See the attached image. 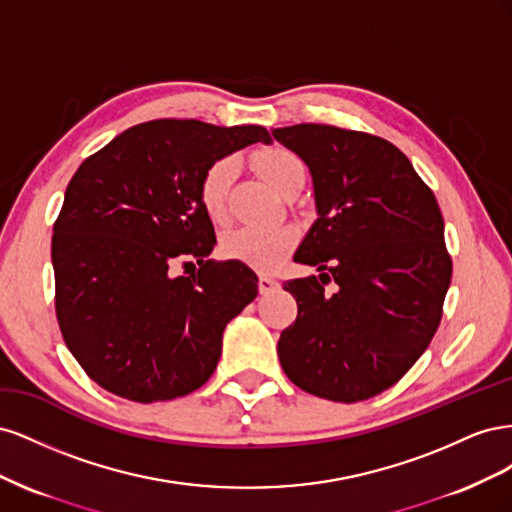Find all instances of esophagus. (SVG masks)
Here are the masks:
<instances>
[{
    "label": "esophagus",
    "instance_id": "34e87169",
    "mask_svg": "<svg viewBox=\"0 0 512 512\" xmlns=\"http://www.w3.org/2000/svg\"><path fill=\"white\" fill-rule=\"evenodd\" d=\"M277 288V282L273 280V277H267V275H262L260 277V282H258V290H260V294H269L271 290H275Z\"/></svg>",
    "mask_w": 512,
    "mask_h": 512
}]
</instances>
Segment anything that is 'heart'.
Segmentation results:
<instances>
[{
	"mask_svg": "<svg viewBox=\"0 0 512 512\" xmlns=\"http://www.w3.org/2000/svg\"><path fill=\"white\" fill-rule=\"evenodd\" d=\"M258 173L282 194L292 183L305 179V164L286 147H267L256 153ZM235 175V160L220 158L211 162L198 179V200L215 224L226 218V196ZM297 243V232L290 226H247L232 230L222 239V254L262 271L273 269Z\"/></svg>",
	"mask_w": 512,
	"mask_h": 512,
	"instance_id": "obj_1",
	"label": "heart"
}]
</instances>
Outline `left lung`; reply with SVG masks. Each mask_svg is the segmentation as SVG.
Listing matches in <instances>:
<instances>
[{"label": "left lung", "mask_w": 512, "mask_h": 512, "mask_svg": "<svg viewBox=\"0 0 512 512\" xmlns=\"http://www.w3.org/2000/svg\"><path fill=\"white\" fill-rule=\"evenodd\" d=\"M312 170L320 218L288 280L299 316L277 342L286 376L322 399L354 404L391 389L442 320L453 260L429 185L380 136L324 123L273 130Z\"/></svg>", "instance_id": "obj_1"}]
</instances>
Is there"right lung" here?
Instances as JSON below:
<instances>
[{"instance_id": "right-lung-1", "label": "right lung", "mask_w": 512, "mask_h": 512, "mask_svg": "<svg viewBox=\"0 0 512 512\" xmlns=\"http://www.w3.org/2000/svg\"><path fill=\"white\" fill-rule=\"evenodd\" d=\"M271 143L262 126L153 119L89 156L53 224L55 316L68 350L108 393L151 404L203 386L230 318L258 294L237 260H209L213 224L198 200L203 170ZM192 276L176 269L193 266Z\"/></svg>"}]
</instances>
